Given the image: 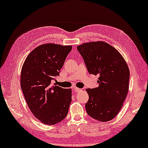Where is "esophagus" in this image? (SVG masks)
Returning <instances> with one entry per match:
<instances>
[{
	"label": "esophagus",
	"instance_id": "obj_1",
	"mask_svg": "<svg viewBox=\"0 0 148 148\" xmlns=\"http://www.w3.org/2000/svg\"><path fill=\"white\" fill-rule=\"evenodd\" d=\"M74 90H75V92H81V89H79V88H76V87H74Z\"/></svg>",
	"mask_w": 148,
	"mask_h": 148
}]
</instances>
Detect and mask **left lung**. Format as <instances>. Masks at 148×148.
I'll return each mask as SVG.
<instances>
[{
  "label": "left lung",
  "instance_id": "obj_1",
  "mask_svg": "<svg viewBox=\"0 0 148 148\" xmlns=\"http://www.w3.org/2000/svg\"><path fill=\"white\" fill-rule=\"evenodd\" d=\"M89 73L99 75V86L86 89L88 115L101 122L114 119L122 108L129 90L130 70L123 57L103 41L84 43L77 47Z\"/></svg>",
  "mask_w": 148,
  "mask_h": 148
}]
</instances>
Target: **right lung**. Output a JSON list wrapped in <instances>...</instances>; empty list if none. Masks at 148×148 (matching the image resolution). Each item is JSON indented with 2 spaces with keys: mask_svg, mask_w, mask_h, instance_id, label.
<instances>
[{
  "mask_svg": "<svg viewBox=\"0 0 148 148\" xmlns=\"http://www.w3.org/2000/svg\"><path fill=\"white\" fill-rule=\"evenodd\" d=\"M71 45L46 44L30 53L22 67L21 86L28 106L37 119L54 125L66 117L72 101L71 89L52 86L59 75Z\"/></svg>",
  "mask_w": 148,
  "mask_h": 148,
  "instance_id": "right-lung-1",
  "label": "right lung"
}]
</instances>
